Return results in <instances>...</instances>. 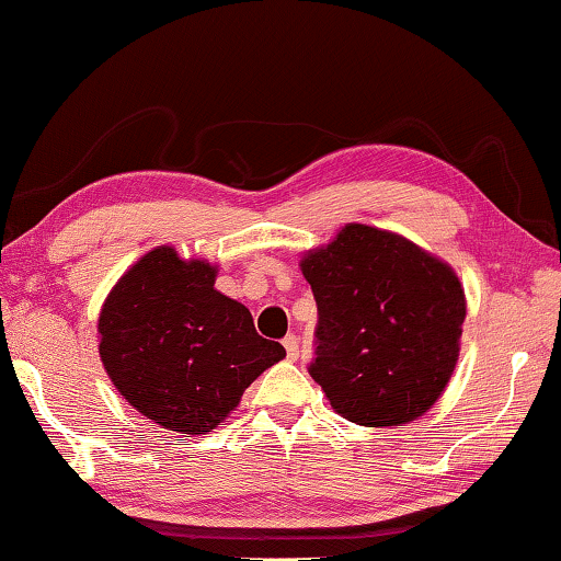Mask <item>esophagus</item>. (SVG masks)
<instances>
[{"instance_id":"obj_1","label":"esophagus","mask_w":561,"mask_h":561,"mask_svg":"<svg viewBox=\"0 0 561 561\" xmlns=\"http://www.w3.org/2000/svg\"><path fill=\"white\" fill-rule=\"evenodd\" d=\"M282 344H284V348H287V358L289 360H297L299 358V339L297 336L289 334L287 339L282 341Z\"/></svg>"}]
</instances>
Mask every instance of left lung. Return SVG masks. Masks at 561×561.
I'll use <instances>...</instances> for the list:
<instances>
[{
    "instance_id": "8db88e82",
    "label": "left lung",
    "mask_w": 561,
    "mask_h": 561,
    "mask_svg": "<svg viewBox=\"0 0 561 561\" xmlns=\"http://www.w3.org/2000/svg\"><path fill=\"white\" fill-rule=\"evenodd\" d=\"M299 267L319 309L309 374L331 408L366 428L428 413L458 364L468 311L450 264L403 234L348 222Z\"/></svg>"
}]
</instances>
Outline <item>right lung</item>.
I'll list each match as a JSON object with an SVG mask.
<instances>
[{
  "label": "right lung",
  "instance_id": "obj_1",
  "mask_svg": "<svg viewBox=\"0 0 561 561\" xmlns=\"http://www.w3.org/2000/svg\"><path fill=\"white\" fill-rule=\"evenodd\" d=\"M215 279L217 264L160 244L113 284L99 314V356L116 391L187 438L215 431L244 388L287 356Z\"/></svg>",
  "mask_w": 561,
  "mask_h": 561
}]
</instances>
